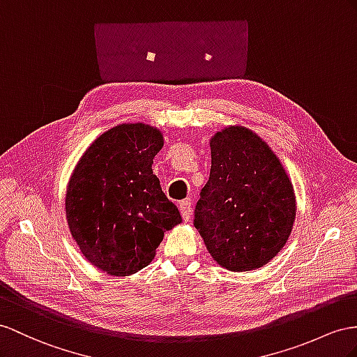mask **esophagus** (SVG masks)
I'll use <instances>...</instances> for the list:
<instances>
[{
  "mask_svg": "<svg viewBox=\"0 0 357 357\" xmlns=\"http://www.w3.org/2000/svg\"><path fill=\"white\" fill-rule=\"evenodd\" d=\"M179 211L182 218H184L185 222H190L191 218V199H184L182 202L179 204Z\"/></svg>",
  "mask_w": 357,
  "mask_h": 357,
  "instance_id": "esophagus-1",
  "label": "esophagus"
}]
</instances>
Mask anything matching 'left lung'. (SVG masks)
<instances>
[{
    "label": "left lung",
    "mask_w": 357,
    "mask_h": 357,
    "mask_svg": "<svg viewBox=\"0 0 357 357\" xmlns=\"http://www.w3.org/2000/svg\"><path fill=\"white\" fill-rule=\"evenodd\" d=\"M209 146L211 172L196 204L195 226L223 268L257 270L288 241L294 188L268 144L248 128H225Z\"/></svg>",
    "instance_id": "obj_1"
}]
</instances>
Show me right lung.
<instances>
[{"instance_id":"right-lung-1","label":"right lung","mask_w":357,"mask_h":357,"mask_svg":"<svg viewBox=\"0 0 357 357\" xmlns=\"http://www.w3.org/2000/svg\"><path fill=\"white\" fill-rule=\"evenodd\" d=\"M162 135L144 123H122L90 144L66 193V218L86 259L112 276L149 266L164 232L182 222L153 175Z\"/></svg>"}]
</instances>
